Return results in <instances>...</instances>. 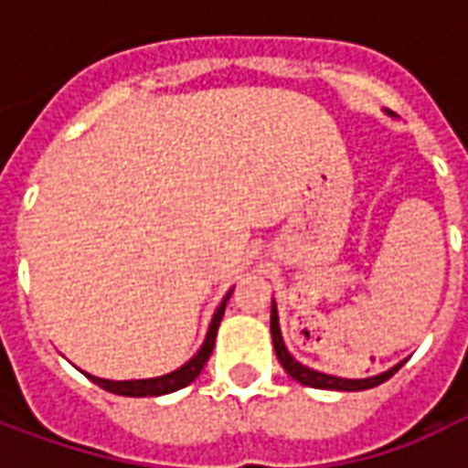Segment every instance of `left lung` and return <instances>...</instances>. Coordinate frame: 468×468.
I'll return each instance as SVG.
<instances>
[{
    "instance_id": "8db88e82",
    "label": "left lung",
    "mask_w": 468,
    "mask_h": 468,
    "mask_svg": "<svg viewBox=\"0 0 468 468\" xmlns=\"http://www.w3.org/2000/svg\"><path fill=\"white\" fill-rule=\"evenodd\" d=\"M271 335H273V348L275 356H278V361L285 368V373L295 378L298 383H303V386H311V388H328V391H366V388H373V386H378V383L388 381L393 373L399 371L403 366L401 363H396L393 368H388L386 373H378V376H371V378H341V376H328V373L314 371V368H308L303 363H298L288 353L283 344V335H281V324H278V311H275V301L273 308H271Z\"/></svg>"
}]
</instances>
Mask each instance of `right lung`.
Here are the masks:
<instances>
[{
	"mask_svg": "<svg viewBox=\"0 0 468 468\" xmlns=\"http://www.w3.org/2000/svg\"><path fill=\"white\" fill-rule=\"evenodd\" d=\"M230 293H233V291H228V295L223 298V303L218 305V311L213 314V321H210V328H207V335H205L200 351L195 353L193 358L185 363V366H180L177 371L165 373V376H157V378H140V381H107V378H97V376H90V373H85V376L92 383H97L100 388H105V391L110 393H117V396H163V393H173L177 391V388H185L187 383H193L195 378L200 376L203 366L207 363V358H210V353H213L218 325L223 321L225 303L230 301Z\"/></svg>",
	"mask_w": 468,
	"mask_h": 468,
	"instance_id": "1",
	"label": "right lung"
}]
</instances>
